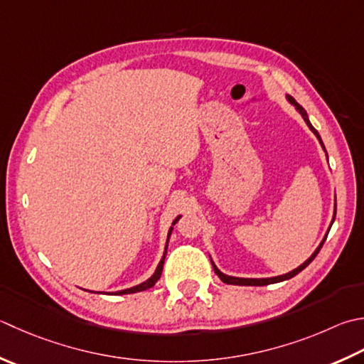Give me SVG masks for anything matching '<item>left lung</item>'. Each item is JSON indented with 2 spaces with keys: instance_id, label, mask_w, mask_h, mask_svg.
Instances as JSON below:
<instances>
[{
  "instance_id": "left-lung-1",
  "label": "left lung",
  "mask_w": 364,
  "mask_h": 364,
  "mask_svg": "<svg viewBox=\"0 0 364 364\" xmlns=\"http://www.w3.org/2000/svg\"><path fill=\"white\" fill-rule=\"evenodd\" d=\"M286 99L287 101L295 107V110L300 113V115L303 117V119H304V123L308 124V127L309 129L312 131V134L316 135L317 137V140H318V144L322 145V148H323V151L326 153V149H325V145H323V141H322V139H320V135H318V132L314 129V126L311 124V121H309V118H308V113H306V110L303 109V107L298 104V102H295V99L291 97V96H289V95H286ZM326 159H328V154H326ZM334 218H336V205H334V213H333V219H331V224H330V227H328V230H326V233H325V237H323V240L320 241V245L317 246V249L314 252L311 254V257L308 259V260H304L300 267H296L295 269H291V272H289V273H286V274H281V276H273V277H237V276H229V274H225V273H223L220 272V269L216 267V263L213 262V259H211V255H210V260H211V265H213V269H215V273L219 276V279L223 281V282H225V284H230V286H268V284H276V282H282V281H287V279H290V277H294V276H296L298 273L300 272H303V269L309 265V263L316 259V255L318 254V251H320V247L323 246V243H325V240H326V237H328V232H330V229H331V225H333V223H334Z\"/></svg>"
}]
</instances>
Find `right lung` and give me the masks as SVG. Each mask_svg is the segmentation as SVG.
I'll return each mask as SVG.
<instances>
[{
    "instance_id": "obj_1",
    "label": "right lung",
    "mask_w": 364,
    "mask_h": 364,
    "mask_svg": "<svg viewBox=\"0 0 364 364\" xmlns=\"http://www.w3.org/2000/svg\"><path fill=\"white\" fill-rule=\"evenodd\" d=\"M180 218H181V215L180 216H176L175 219H173V223H172V227H170L168 229V233H167V241H166V249H164V254H162V257H161V260H159V263H158V267H156V269H154V273L151 274V277H148V279L145 281V282H140L139 286H134V287H129V289H124V290H118V291H107V294L109 295H127V294H137V291H144V290H148V289H151L156 282L159 281V277H161V274H162V267H164V260H166V255H167V246H168V238H170V235H172V230H173V225L178 223V220H180ZM92 294H97V291H92ZM99 294H101V291H99Z\"/></svg>"
}]
</instances>
